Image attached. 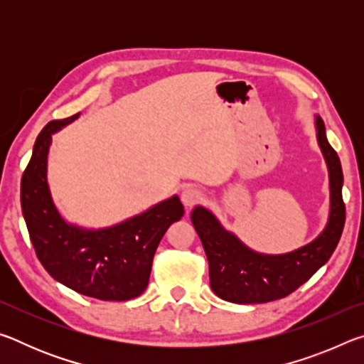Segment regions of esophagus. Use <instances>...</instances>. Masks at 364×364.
<instances>
[{
	"label": "esophagus",
	"mask_w": 364,
	"mask_h": 364,
	"mask_svg": "<svg viewBox=\"0 0 364 364\" xmlns=\"http://www.w3.org/2000/svg\"><path fill=\"white\" fill-rule=\"evenodd\" d=\"M202 199H204V194H202L199 189H196V188L183 189L181 200H183V204L186 205V207H193V205L197 204V202H200Z\"/></svg>",
	"instance_id": "obj_1"
}]
</instances>
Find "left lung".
Returning a JSON list of instances; mask_svg holds the SVG:
<instances>
[{
  "mask_svg": "<svg viewBox=\"0 0 364 364\" xmlns=\"http://www.w3.org/2000/svg\"><path fill=\"white\" fill-rule=\"evenodd\" d=\"M315 128L329 171L331 204L328 223L311 242L287 254H260L228 231L208 208L197 205L191 212L208 260L210 287L220 299L232 304H264L286 297L310 279L336 250L345 225L342 165L326 138L319 115L315 117Z\"/></svg>",
  "mask_w": 364,
  "mask_h": 364,
  "instance_id": "8db88e82",
  "label": "left lung"
}]
</instances>
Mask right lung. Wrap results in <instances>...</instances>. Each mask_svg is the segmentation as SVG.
<instances>
[{
  "instance_id": "right-lung-1",
  "label": "right lung",
  "mask_w": 364,
  "mask_h": 364,
  "mask_svg": "<svg viewBox=\"0 0 364 364\" xmlns=\"http://www.w3.org/2000/svg\"><path fill=\"white\" fill-rule=\"evenodd\" d=\"M78 117L49 122L36 138L21 183L23 220L36 257L54 279L86 297L125 301L144 292L160 239L184 208L175 194L100 230L65 221L48 184V152L53 134Z\"/></svg>"
}]
</instances>
